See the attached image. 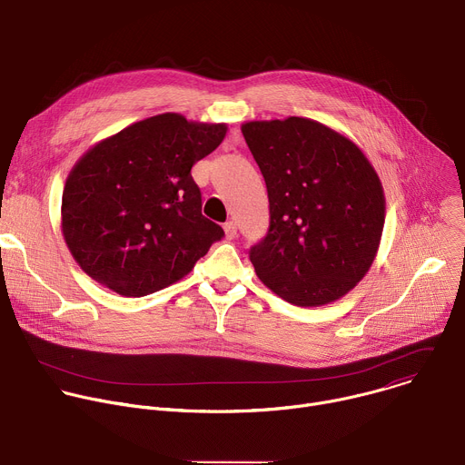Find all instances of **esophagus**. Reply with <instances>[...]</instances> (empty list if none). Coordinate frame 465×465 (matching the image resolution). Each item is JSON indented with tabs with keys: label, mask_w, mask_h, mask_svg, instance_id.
Segmentation results:
<instances>
[{
	"label": "esophagus",
	"mask_w": 465,
	"mask_h": 465,
	"mask_svg": "<svg viewBox=\"0 0 465 465\" xmlns=\"http://www.w3.org/2000/svg\"><path fill=\"white\" fill-rule=\"evenodd\" d=\"M224 233H226V239H235L237 235V224L233 221H228L224 224Z\"/></svg>",
	"instance_id": "obj_1"
}]
</instances>
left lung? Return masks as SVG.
Returning <instances> with one entry per match:
<instances>
[{"mask_svg": "<svg viewBox=\"0 0 465 465\" xmlns=\"http://www.w3.org/2000/svg\"><path fill=\"white\" fill-rule=\"evenodd\" d=\"M241 130L269 193V232L250 248L257 278L300 307L342 298L381 242L384 193L375 169L351 140L307 117Z\"/></svg>", "mask_w": 465, "mask_h": 465, "instance_id": "left-lung-1", "label": "left lung"}]
</instances>
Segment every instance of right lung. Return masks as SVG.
I'll return each instance as SVG.
<instances>
[{
	"label": "right lung",
	"mask_w": 465,
	"mask_h": 465,
	"mask_svg": "<svg viewBox=\"0 0 465 465\" xmlns=\"http://www.w3.org/2000/svg\"><path fill=\"white\" fill-rule=\"evenodd\" d=\"M228 126L160 114L94 145L62 193V233L79 267L121 296H145L182 280L224 237L203 215L191 167Z\"/></svg>",
	"instance_id": "right-lung-1"
}]
</instances>
